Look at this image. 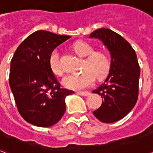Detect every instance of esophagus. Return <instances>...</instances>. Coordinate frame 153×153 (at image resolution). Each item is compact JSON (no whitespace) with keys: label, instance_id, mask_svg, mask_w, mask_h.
Masks as SVG:
<instances>
[{"label":"esophagus","instance_id":"1","mask_svg":"<svg viewBox=\"0 0 153 153\" xmlns=\"http://www.w3.org/2000/svg\"><path fill=\"white\" fill-rule=\"evenodd\" d=\"M77 94H79V95H80V96L87 97V96H88L90 93H88V92H78Z\"/></svg>","mask_w":153,"mask_h":153}]
</instances>
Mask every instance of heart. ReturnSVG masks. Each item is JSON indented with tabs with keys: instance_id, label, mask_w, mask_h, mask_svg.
Instances as JSON below:
<instances>
[{
	"instance_id": "b5f03b06",
	"label": "heart",
	"mask_w": 153,
	"mask_h": 153,
	"mask_svg": "<svg viewBox=\"0 0 153 153\" xmlns=\"http://www.w3.org/2000/svg\"><path fill=\"white\" fill-rule=\"evenodd\" d=\"M74 49L79 56L86 57L83 68L84 71L79 74L68 75L62 79L64 86L72 90L84 89L92 85L97 77V79H102L108 73L110 60L103 51H94L91 45L85 42L79 41L74 44ZM49 65L52 72L61 76L64 71L60 62V56L57 51H53L50 56Z\"/></svg>"
}]
</instances>
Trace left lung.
<instances>
[{
	"instance_id": "obj_1",
	"label": "left lung",
	"mask_w": 153,
	"mask_h": 153,
	"mask_svg": "<svg viewBox=\"0 0 153 153\" xmlns=\"http://www.w3.org/2000/svg\"><path fill=\"white\" fill-rule=\"evenodd\" d=\"M98 38L109 51L111 65L105 81L93 93L102 98V106L93 115L103 123H113L124 118L138 100L140 69L131 45L108 28L93 31L89 38Z\"/></svg>"
}]
</instances>
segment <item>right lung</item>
I'll return each mask as SVG.
<instances>
[{
    "label": "right lung",
    "instance_id": "right-lung-1",
    "mask_svg": "<svg viewBox=\"0 0 153 153\" xmlns=\"http://www.w3.org/2000/svg\"><path fill=\"white\" fill-rule=\"evenodd\" d=\"M70 36L39 30L15 51L10 62V86L19 112L38 127L56 124L65 111V97L74 92L61 88L49 65L51 52Z\"/></svg>",
    "mask_w": 153,
    "mask_h": 153
}]
</instances>
